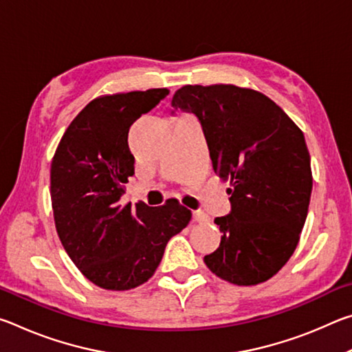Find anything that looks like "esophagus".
I'll list each match as a JSON object with an SVG mask.
<instances>
[{
    "label": "esophagus",
    "instance_id": "esophagus-1",
    "mask_svg": "<svg viewBox=\"0 0 352 352\" xmlns=\"http://www.w3.org/2000/svg\"><path fill=\"white\" fill-rule=\"evenodd\" d=\"M192 217H194L195 222H199V223L210 222V216H208V214H205L204 211H192Z\"/></svg>",
    "mask_w": 352,
    "mask_h": 352
}]
</instances>
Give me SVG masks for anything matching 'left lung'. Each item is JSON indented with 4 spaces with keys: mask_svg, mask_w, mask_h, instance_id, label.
I'll return each instance as SVG.
<instances>
[{
    "mask_svg": "<svg viewBox=\"0 0 352 352\" xmlns=\"http://www.w3.org/2000/svg\"><path fill=\"white\" fill-rule=\"evenodd\" d=\"M175 109L197 115L212 169L230 182L231 212L208 269L236 285L265 283L294 254L312 192L311 157L301 129L261 91L231 83L184 85Z\"/></svg>",
    "mask_w": 352,
    "mask_h": 352,
    "instance_id": "8db88e82",
    "label": "left lung"
}]
</instances>
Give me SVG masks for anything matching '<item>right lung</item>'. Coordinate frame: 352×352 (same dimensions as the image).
<instances>
[{
  "mask_svg": "<svg viewBox=\"0 0 352 352\" xmlns=\"http://www.w3.org/2000/svg\"><path fill=\"white\" fill-rule=\"evenodd\" d=\"M168 88L104 94L65 130L51 163L57 234L82 275L105 290H130L153 276L172 236L192 214L175 199L162 206L122 205L135 174L129 129Z\"/></svg>",
  "mask_w": 352,
  "mask_h": 352,
  "instance_id": "obj_1",
  "label": "right lung"
}]
</instances>
